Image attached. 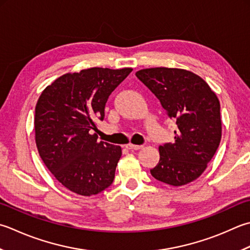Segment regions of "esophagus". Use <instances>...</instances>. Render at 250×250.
<instances>
[{
	"mask_svg": "<svg viewBox=\"0 0 250 250\" xmlns=\"http://www.w3.org/2000/svg\"><path fill=\"white\" fill-rule=\"evenodd\" d=\"M142 147H143V146H142V145H134V144H131V143H129L128 145H126V148L132 149V150H139Z\"/></svg>",
	"mask_w": 250,
	"mask_h": 250,
	"instance_id": "1",
	"label": "esophagus"
}]
</instances>
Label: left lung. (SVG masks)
Wrapping results in <instances>:
<instances>
[{
	"instance_id": "left-lung-1",
	"label": "left lung",
	"mask_w": 250,
	"mask_h": 250,
	"mask_svg": "<svg viewBox=\"0 0 250 250\" xmlns=\"http://www.w3.org/2000/svg\"><path fill=\"white\" fill-rule=\"evenodd\" d=\"M154 93L171 119L174 141L159 146L153 177L172 187L193 182L212 159L221 141L220 102L207 82L179 68H148L135 73Z\"/></svg>"
}]
</instances>
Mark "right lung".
Segmentation results:
<instances>
[{
  "label": "right lung",
  "mask_w": 250,
  "mask_h": 250,
  "mask_svg": "<svg viewBox=\"0 0 250 250\" xmlns=\"http://www.w3.org/2000/svg\"><path fill=\"white\" fill-rule=\"evenodd\" d=\"M131 68H89L66 73L42 92L36 106L37 147L44 165L71 192L91 196L112 183L121 147L97 142L96 122L104 119L111 92Z\"/></svg>",
  "instance_id": "right-lung-1"
}]
</instances>
